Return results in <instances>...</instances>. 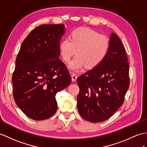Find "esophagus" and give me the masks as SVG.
I'll list each match as a JSON object with an SVG mask.
<instances>
[{
    "label": "esophagus",
    "mask_w": 147,
    "mask_h": 147,
    "mask_svg": "<svg viewBox=\"0 0 147 147\" xmlns=\"http://www.w3.org/2000/svg\"><path fill=\"white\" fill-rule=\"evenodd\" d=\"M71 80H72L73 82H75V81H76V80H77V76H76V74H71Z\"/></svg>",
    "instance_id": "obj_1"
}]
</instances>
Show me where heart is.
Listing matches in <instances>:
<instances>
[{
  "instance_id": "1",
  "label": "heart",
  "mask_w": 147,
  "mask_h": 147,
  "mask_svg": "<svg viewBox=\"0 0 147 147\" xmlns=\"http://www.w3.org/2000/svg\"><path fill=\"white\" fill-rule=\"evenodd\" d=\"M110 42L104 35L87 27L78 28L64 38L60 44V52L63 60L69 62L72 56L77 55L69 65L70 69L78 70L85 65L88 69L98 66L109 52Z\"/></svg>"
}]
</instances>
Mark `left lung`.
Returning <instances> with one entry per match:
<instances>
[{
  "label": "left lung",
  "instance_id": "obj_1",
  "mask_svg": "<svg viewBox=\"0 0 147 147\" xmlns=\"http://www.w3.org/2000/svg\"><path fill=\"white\" fill-rule=\"evenodd\" d=\"M77 108L93 123L108 119L123 104L130 85L129 63L123 43L115 34L110 37L108 53L102 63L77 78Z\"/></svg>",
  "mask_w": 147,
  "mask_h": 147
}]
</instances>
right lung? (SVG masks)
Wrapping results in <instances>:
<instances>
[{
    "label": "right lung",
    "mask_w": 147,
    "mask_h": 147,
    "mask_svg": "<svg viewBox=\"0 0 147 147\" xmlns=\"http://www.w3.org/2000/svg\"><path fill=\"white\" fill-rule=\"evenodd\" d=\"M63 24H44L24 39L12 80L16 104L30 119L43 120L56 112L55 95L71 84L66 65L59 59Z\"/></svg>",
    "instance_id": "obj_1"
}]
</instances>
